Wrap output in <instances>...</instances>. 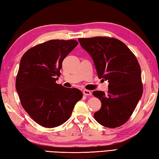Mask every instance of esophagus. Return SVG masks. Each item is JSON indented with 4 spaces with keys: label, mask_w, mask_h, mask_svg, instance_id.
Returning <instances> with one entry per match:
<instances>
[{
    "label": "esophagus",
    "mask_w": 159,
    "mask_h": 159,
    "mask_svg": "<svg viewBox=\"0 0 159 159\" xmlns=\"http://www.w3.org/2000/svg\"><path fill=\"white\" fill-rule=\"evenodd\" d=\"M83 95H85V96H91V95H92V93H91V92L89 90H86V89L83 90Z\"/></svg>",
    "instance_id": "1"
}]
</instances>
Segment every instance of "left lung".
I'll return each instance as SVG.
<instances>
[{
	"instance_id": "obj_1",
	"label": "left lung",
	"mask_w": 159,
	"mask_h": 159,
	"mask_svg": "<svg viewBox=\"0 0 159 159\" xmlns=\"http://www.w3.org/2000/svg\"><path fill=\"white\" fill-rule=\"evenodd\" d=\"M78 40L92 57L99 79L109 82L107 94L102 91L93 92L102 102L94 118L105 127H119L130 119L142 96L139 63L127 46L116 38L93 37Z\"/></svg>"
}]
</instances>
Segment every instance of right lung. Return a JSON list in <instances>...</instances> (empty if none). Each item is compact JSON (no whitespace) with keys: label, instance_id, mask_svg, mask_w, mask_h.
Returning a JSON list of instances; mask_svg holds the SVG:
<instances>
[{"label":"right lung","instance_id":"right-lung-1","mask_svg":"<svg viewBox=\"0 0 159 159\" xmlns=\"http://www.w3.org/2000/svg\"><path fill=\"white\" fill-rule=\"evenodd\" d=\"M78 43L74 39L49 40L32 47L20 60L16 88L24 109L40 126L63 124L82 99L79 89L56 83L63 59Z\"/></svg>","mask_w":159,"mask_h":159}]
</instances>
